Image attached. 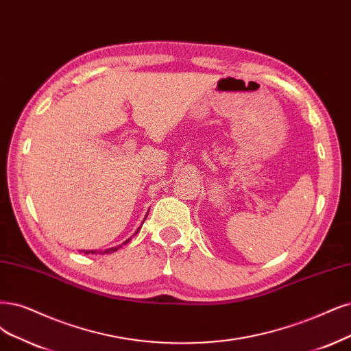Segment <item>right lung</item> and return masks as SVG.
<instances>
[{
	"label": "right lung",
	"mask_w": 351,
	"mask_h": 351,
	"mask_svg": "<svg viewBox=\"0 0 351 351\" xmlns=\"http://www.w3.org/2000/svg\"><path fill=\"white\" fill-rule=\"evenodd\" d=\"M138 230H140V228H138ZM138 230H137V232H138ZM128 241H130V239H128V240H125L123 244H127ZM117 249H119V247H111V249H107V250H101V252H97V250H84V253H85V254H89V253H90V254H94V253L97 252V253H101V254H108V253L117 252Z\"/></svg>",
	"instance_id": "1"
}]
</instances>
